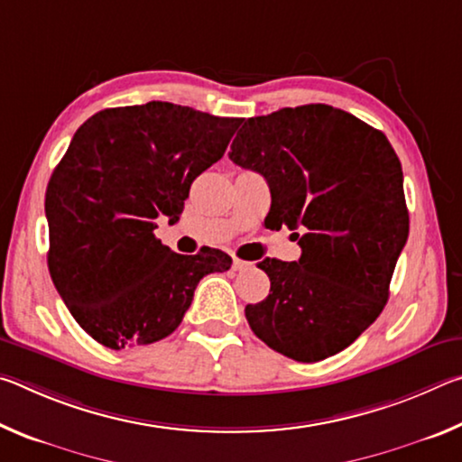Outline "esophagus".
<instances>
[{
    "instance_id": "esophagus-1",
    "label": "esophagus",
    "mask_w": 462,
    "mask_h": 462,
    "mask_svg": "<svg viewBox=\"0 0 462 462\" xmlns=\"http://www.w3.org/2000/svg\"><path fill=\"white\" fill-rule=\"evenodd\" d=\"M250 267H253V263H246V261H240V259H234V263H232L234 271H246Z\"/></svg>"
}]
</instances>
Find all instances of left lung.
<instances>
[{"label":"left lung","instance_id":"1","mask_svg":"<svg viewBox=\"0 0 462 462\" xmlns=\"http://www.w3.org/2000/svg\"><path fill=\"white\" fill-rule=\"evenodd\" d=\"M230 148L267 179L269 228L287 226L301 246L297 263H259L271 291L248 303V324L293 361H324L387 303L410 234L402 162L381 130L326 104L248 118Z\"/></svg>","mask_w":462,"mask_h":462}]
</instances>
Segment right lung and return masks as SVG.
<instances>
[{
    "mask_svg": "<svg viewBox=\"0 0 462 462\" xmlns=\"http://www.w3.org/2000/svg\"><path fill=\"white\" fill-rule=\"evenodd\" d=\"M242 118L169 101L101 109L75 132L46 187L49 271L65 306L112 350L177 330L199 279L230 269L222 250L177 254L154 236L175 224L193 179L224 156Z\"/></svg>",
    "mask_w": 462,
    "mask_h": 462,
    "instance_id": "obj_1",
    "label": "right lung"
}]
</instances>
